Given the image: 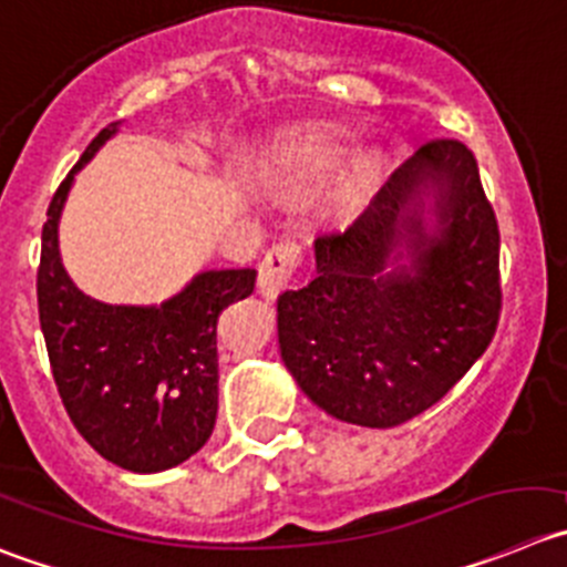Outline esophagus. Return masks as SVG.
<instances>
[{"label": "esophagus", "mask_w": 567, "mask_h": 567, "mask_svg": "<svg viewBox=\"0 0 567 567\" xmlns=\"http://www.w3.org/2000/svg\"><path fill=\"white\" fill-rule=\"evenodd\" d=\"M301 262V246L296 240H279L266 251L262 262H259L257 274V290L266 299H277L285 288L290 285V277L296 274Z\"/></svg>", "instance_id": "esophagus-1"}]
</instances>
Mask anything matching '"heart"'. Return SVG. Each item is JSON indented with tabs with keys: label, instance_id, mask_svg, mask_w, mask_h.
I'll return each mask as SVG.
<instances>
[{
	"label": "heart",
	"instance_id": "1",
	"mask_svg": "<svg viewBox=\"0 0 567 567\" xmlns=\"http://www.w3.org/2000/svg\"><path fill=\"white\" fill-rule=\"evenodd\" d=\"M338 158H341V142H338L336 136L310 134L290 147L288 158H285V167H288V173H293V176L308 178L330 171Z\"/></svg>",
	"mask_w": 567,
	"mask_h": 567
}]
</instances>
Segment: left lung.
Wrapping results in <instances>:
<instances>
[{
    "label": "left lung",
    "instance_id": "1",
    "mask_svg": "<svg viewBox=\"0 0 567 567\" xmlns=\"http://www.w3.org/2000/svg\"><path fill=\"white\" fill-rule=\"evenodd\" d=\"M437 229H424V195ZM410 266H388L402 252ZM501 231L478 162L431 140L343 231L316 240V277L277 301L282 361L336 420L394 427L436 405L501 319Z\"/></svg>",
    "mask_w": 567,
    "mask_h": 567
}]
</instances>
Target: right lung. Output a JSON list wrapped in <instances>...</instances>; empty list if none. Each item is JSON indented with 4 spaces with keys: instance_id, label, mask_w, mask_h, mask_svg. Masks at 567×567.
<instances>
[{
    "instance_id": "right-lung-1",
    "label": "right lung",
    "mask_w": 567,
    "mask_h": 567,
    "mask_svg": "<svg viewBox=\"0 0 567 567\" xmlns=\"http://www.w3.org/2000/svg\"><path fill=\"white\" fill-rule=\"evenodd\" d=\"M116 123L105 125L55 189L41 231L39 319L69 420L103 458L131 473L187 462L218 416V319L254 290V268L204 271L162 308L89 299L58 254V218L75 173Z\"/></svg>"
}]
</instances>
